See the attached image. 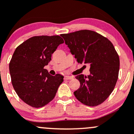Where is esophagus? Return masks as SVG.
I'll use <instances>...</instances> for the list:
<instances>
[{"mask_svg":"<svg viewBox=\"0 0 134 134\" xmlns=\"http://www.w3.org/2000/svg\"><path fill=\"white\" fill-rule=\"evenodd\" d=\"M64 78L65 80H71L73 78V76H68V75H66L64 76Z\"/></svg>","mask_w":134,"mask_h":134,"instance_id":"obj_1","label":"esophagus"}]
</instances>
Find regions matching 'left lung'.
Here are the masks:
<instances>
[{"mask_svg": "<svg viewBox=\"0 0 134 134\" xmlns=\"http://www.w3.org/2000/svg\"><path fill=\"white\" fill-rule=\"evenodd\" d=\"M61 36L78 63L90 66V75L76 76L80 83L74 92L76 98L86 106L100 104L113 91L118 79L119 57L113 44L102 35L88 30Z\"/></svg>", "mask_w": 134, "mask_h": 134, "instance_id": "left-lung-1", "label": "left lung"}]
</instances>
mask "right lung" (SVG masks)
Masks as SVG:
<instances>
[{"instance_id": "obj_1", "label": "right lung", "mask_w": 134, "mask_h": 134, "mask_svg": "<svg viewBox=\"0 0 134 134\" xmlns=\"http://www.w3.org/2000/svg\"><path fill=\"white\" fill-rule=\"evenodd\" d=\"M59 36H34L16 48L9 65L12 83L17 95L34 108H41L56 95L63 76H52L44 69L60 44Z\"/></svg>"}]
</instances>
